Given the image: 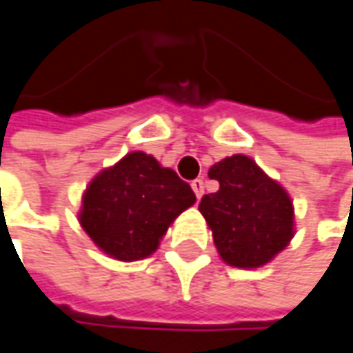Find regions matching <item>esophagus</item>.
<instances>
[{
	"mask_svg": "<svg viewBox=\"0 0 353 353\" xmlns=\"http://www.w3.org/2000/svg\"><path fill=\"white\" fill-rule=\"evenodd\" d=\"M191 187H193L194 194H196V199H201L202 194H204V181H202L201 177H196L191 181Z\"/></svg>",
	"mask_w": 353,
	"mask_h": 353,
	"instance_id": "1",
	"label": "esophagus"
}]
</instances>
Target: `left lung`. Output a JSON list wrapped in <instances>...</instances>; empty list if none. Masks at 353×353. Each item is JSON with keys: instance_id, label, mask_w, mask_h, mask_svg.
I'll return each mask as SVG.
<instances>
[{"instance_id": "left-lung-1", "label": "left lung", "mask_w": 353, "mask_h": 353, "mask_svg": "<svg viewBox=\"0 0 353 353\" xmlns=\"http://www.w3.org/2000/svg\"><path fill=\"white\" fill-rule=\"evenodd\" d=\"M216 193L204 194L199 210L206 218L219 256L235 268H260L292 239V202L287 191L245 154L214 164Z\"/></svg>"}]
</instances>
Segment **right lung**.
I'll use <instances>...</instances> for the list:
<instances>
[{
  "instance_id": "add662e5",
  "label": "right lung",
  "mask_w": 353,
  "mask_h": 353,
  "mask_svg": "<svg viewBox=\"0 0 353 353\" xmlns=\"http://www.w3.org/2000/svg\"><path fill=\"white\" fill-rule=\"evenodd\" d=\"M191 204L193 189L174 170L145 152H130L91 181L80 223L101 250L130 262L154 252L170 223Z\"/></svg>"
}]
</instances>
